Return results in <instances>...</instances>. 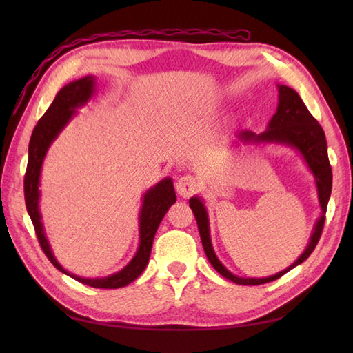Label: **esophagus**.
Segmentation results:
<instances>
[{
  "mask_svg": "<svg viewBox=\"0 0 353 353\" xmlns=\"http://www.w3.org/2000/svg\"><path fill=\"white\" fill-rule=\"evenodd\" d=\"M199 190V181L192 176H183L176 182V191L181 197L188 199Z\"/></svg>",
  "mask_w": 353,
  "mask_h": 353,
  "instance_id": "1",
  "label": "esophagus"
}]
</instances>
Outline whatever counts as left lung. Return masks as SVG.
I'll list each match as a JSON object with an SVG mask.
<instances>
[{
    "label": "left lung",
    "instance_id": "8db88e82",
    "mask_svg": "<svg viewBox=\"0 0 353 353\" xmlns=\"http://www.w3.org/2000/svg\"><path fill=\"white\" fill-rule=\"evenodd\" d=\"M277 91H279V103H277L276 114L270 119L267 130L262 133L241 130L236 133V139L239 142H243V144H276L287 145L297 150V152L302 154L306 165H308L310 171L312 172L314 181H316L321 215L316 221V226H314L312 235L305 252L292 262L290 267L268 277H241L230 273L229 270L221 264L220 259L216 258L211 243L209 216L203 200L197 196L191 197L190 206L197 220L201 244H203V249L209 262H211L212 267L221 276L238 285H261L276 281L287 272H290V270L297 267L299 264H302L305 259H308L312 250L316 249V245L321 236V230H323L325 226L327 201L329 197H331L332 170L327 159V144L323 129H321V125L317 123V119L310 114V110L306 109L305 103L302 101V99L299 97L294 89L285 85H277Z\"/></svg>",
    "mask_w": 353,
    "mask_h": 353
}]
</instances>
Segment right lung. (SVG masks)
<instances>
[{"label":"right lung","mask_w":353,"mask_h":353,"mask_svg":"<svg viewBox=\"0 0 353 353\" xmlns=\"http://www.w3.org/2000/svg\"><path fill=\"white\" fill-rule=\"evenodd\" d=\"M97 81L94 76H86L83 79L74 80L71 83L63 86L61 91L57 92L56 99L52 100L51 106L45 112L43 117L37 121L34 130L32 133L28 144V163L27 171L24 177V197H26V206L30 219L33 221V226L36 230V236L39 239V244L42 247L43 253L47 254L50 262L62 273L68 274L74 279L89 285L94 288H121L133 282L137 277L144 272L150 253H152L153 239L156 235V230L167 214L171 205L176 203V192L172 181L170 177H165L159 183L152 186L148 191H145L142 196V206L139 211V245L138 250L134 253L132 261L119 272L106 276V277H80L74 274L68 270L63 268L59 264L54 254H52L51 245L45 235L43 224H42V215L39 211V199H41V171L42 163L50 145L52 144L61 132L65 129L71 119L77 115V109L85 106V104L92 99L95 94Z\"/></svg>","instance_id":"right-lung-1"}]
</instances>
